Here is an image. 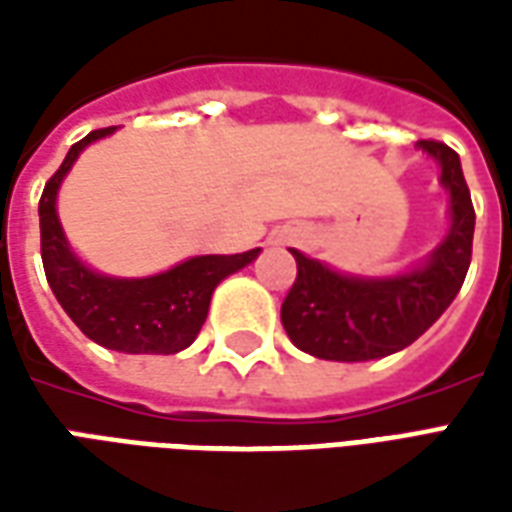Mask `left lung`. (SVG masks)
<instances>
[{"mask_svg":"<svg viewBox=\"0 0 512 512\" xmlns=\"http://www.w3.org/2000/svg\"><path fill=\"white\" fill-rule=\"evenodd\" d=\"M419 147L441 164V183L450 191V235L425 266L392 279L343 277L293 249L299 271L282 301V326L304 354L367 362L403 351L458 296L472 263V194L452 147L436 139H422Z\"/></svg>","mask_w":512,"mask_h":512,"instance_id":"left-lung-1","label":"left lung"}]
</instances>
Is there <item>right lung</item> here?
Here are the masks:
<instances>
[{
  "label": "right lung",
  "mask_w": 512,
  "mask_h": 512,
  "mask_svg": "<svg viewBox=\"0 0 512 512\" xmlns=\"http://www.w3.org/2000/svg\"><path fill=\"white\" fill-rule=\"evenodd\" d=\"M98 128L68 150V156L40 194V257L54 296L93 343L123 354H178L194 343L208 318L213 288L238 268L249 266L260 249L244 255L191 257L164 274L145 279H112L82 266L62 235L57 189L84 147L112 134Z\"/></svg>",
  "instance_id": "obj_1"
}]
</instances>
